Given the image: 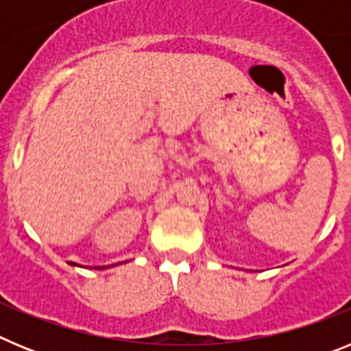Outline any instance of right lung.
I'll return each instance as SVG.
<instances>
[{
  "label": "right lung",
  "mask_w": 351,
  "mask_h": 351,
  "mask_svg": "<svg viewBox=\"0 0 351 351\" xmlns=\"http://www.w3.org/2000/svg\"><path fill=\"white\" fill-rule=\"evenodd\" d=\"M71 263V265H77V263H73V262H70ZM98 269H104V267H98Z\"/></svg>",
  "instance_id": "add662e5"
}]
</instances>
